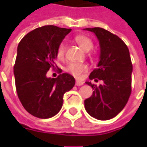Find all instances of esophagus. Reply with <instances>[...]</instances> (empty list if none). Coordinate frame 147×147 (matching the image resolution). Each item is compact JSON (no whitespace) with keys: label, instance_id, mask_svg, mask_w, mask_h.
Returning a JSON list of instances; mask_svg holds the SVG:
<instances>
[{"label":"esophagus","instance_id":"obj_1","mask_svg":"<svg viewBox=\"0 0 147 147\" xmlns=\"http://www.w3.org/2000/svg\"><path fill=\"white\" fill-rule=\"evenodd\" d=\"M76 86H82V85H83V82H81V81H76Z\"/></svg>","mask_w":147,"mask_h":147}]
</instances>
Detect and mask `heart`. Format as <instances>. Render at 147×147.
I'll return each instance as SVG.
<instances>
[{
	"instance_id": "1",
	"label": "heart",
	"mask_w": 147,
	"mask_h": 147,
	"mask_svg": "<svg viewBox=\"0 0 147 147\" xmlns=\"http://www.w3.org/2000/svg\"><path fill=\"white\" fill-rule=\"evenodd\" d=\"M75 42H76L78 46L84 50L85 51H88L91 49L93 47V42L87 36L84 35H78L74 38ZM65 53V47L64 43L59 44L57 49V57L59 59H61L64 57ZM88 69V66L86 64H82V63H70L66 66L65 70L68 72L69 74H72L73 76L79 78L81 76L82 73L86 72Z\"/></svg>"
}]
</instances>
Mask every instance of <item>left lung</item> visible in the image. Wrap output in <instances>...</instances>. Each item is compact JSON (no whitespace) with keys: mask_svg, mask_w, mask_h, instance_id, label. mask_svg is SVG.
<instances>
[{"mask_svg":"<svg viewBox=\"0 0 147 147\" xmlns=\"http://www.w3.org/2000/svg\"><path fill=\"white\" fill-rule=\"evenodd\" d=\"M85 30L94 32L100 44V60L89 78L103 81L99 87L86 82L94 91L91 97L84 100L85 109L95 119L108 120L121 112L132 92L130 54L123 40L110 32L101 28Z\"/></svg>","mask_w":147,"mask_h":147,"instance_id":"8db88e82","label":"left lung"}]
</instances>
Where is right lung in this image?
<instances>
[{
  "label": "right lung",
  "mask_w": 147,
  "mask_h": 147,
  "mask_svg": "<svg viewBox=\"0 0 147 147\" xmlns=\"http://www.w3.org/2000/svg\"><path fill=\"white\" fill-rule=\"evenodd\" d=\"M71 30L43 26L28 32L19 43L14 66L15 87L20 102L32 115L48 119L58 114L64 94L75 84L74 78L67 73L55 78L47 77V71L55 68L58 47Z\"/></svg>",
  "instance_id": "right-lung-1"
}]
</instances>
